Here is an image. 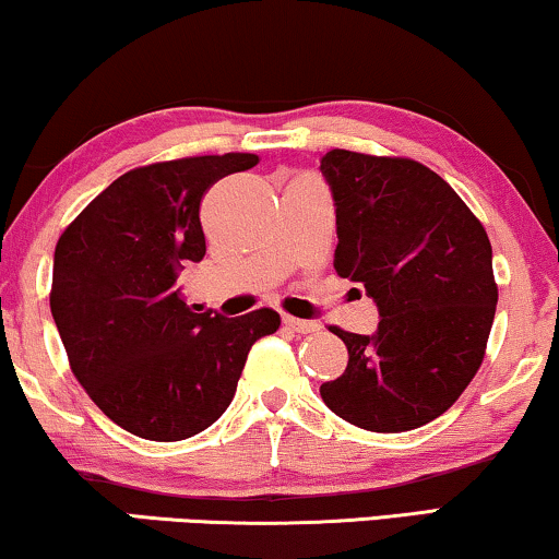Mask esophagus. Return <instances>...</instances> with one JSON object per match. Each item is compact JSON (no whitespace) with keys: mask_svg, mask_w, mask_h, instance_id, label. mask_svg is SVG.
I'll use <instances>...</instances> for the list:
<instances>
[{"mask_svg":"<svg viewBox=\"0 0 559 559\" xmlns=\"http://www.w3.org/2000/svg\"><path fill=\"white\" fill-rule=\"evenodd\" d=\"M282 323H285L289 331H295V333H318L320 331V323H316V320H300V318L285 316L282 318Z\"/></svg>","mask_w":559,"mask_h":559,"instance_id":"esophagus-1","label":"esophagus"}]
</instances>
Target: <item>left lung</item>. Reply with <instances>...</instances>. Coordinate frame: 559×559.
<instances>
[{"label": "left lung", "instance_id": "obj_1", "mask_svg": "<svg viewBox=\"0 0 559 559\" xmlns=\"http://www.w3.org/2000/svg\"><path fill=\"white\" fill-rule=\"evenodd\" d=\"M320 170L335 201V272L381 316L373 335L331 328L348 366L320 396L361 430H415L453 407L484 364L499 302L491 241L417 159L331 150Z\"/></svg>", "mask_w": 559, "mask_h": 559}]
</instances>
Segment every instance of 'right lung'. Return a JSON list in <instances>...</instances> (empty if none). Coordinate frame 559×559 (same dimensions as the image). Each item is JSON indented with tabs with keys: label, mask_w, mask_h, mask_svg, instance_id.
<instances>
[{
	"label": "right lung",
	"mask_w": 559,
	"mask_h": 559,
	"mask_svg": "<svg viewBox=\"0 0 559 559\" xmlns=\"http://www.w3.org/2000/svg\"><path fill=\"white\" fill-rule=\"evenodd\" d=\"M251 152L134 167L102 190L56 243L50 312L73 377L111 423L144 440L203 432L234 400L251 346L280 328L272 308L193 312L175 282L201 262V203Z\"/></svg>",
	"instance_id": "add662e5"
}]
</instances>
